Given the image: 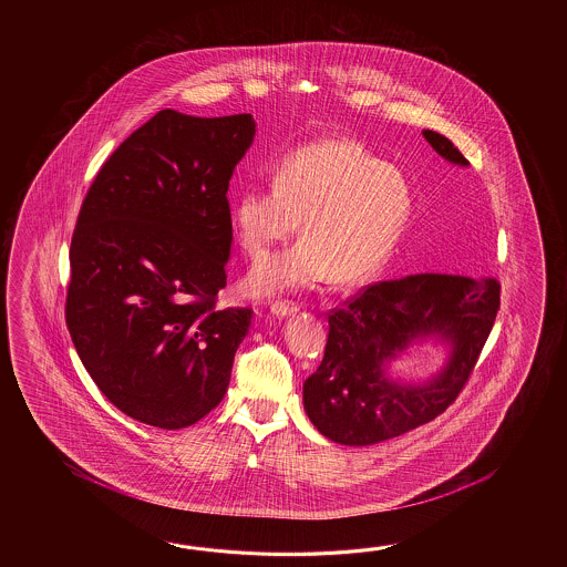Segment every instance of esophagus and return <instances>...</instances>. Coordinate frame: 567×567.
<instances>
[{"label": "esophagus", "instance_id": "34e87169", "mask_svg": "<svg viewBox=\"0 0 567 567\" xmlns=\"http://www.w3.org/2000/svg\"><path fill=\"white\" fill-rule=\"evenodd\" d=\"M298 310H300V306L293 303V301H274L271 303V313L276 318H288V316H293Z\"/></svg>", "mask_w": 567, "mask_h": 567}]
</instances>
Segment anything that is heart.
<instances>
[{
  "mask_svg": "<svg viewBox=\"0 0 567 567\" xmlns=\"http://www.w3.org/2000/svg\"><path fill=\"white\" fill-rule=\"evenodd\" d=\"M410 182L354 140H316L286 152L274 181L251 186L233 206L243 249L261 259L288 241L301 223L300 241L255 267V296L313 288L328 279L361 284L395 251L411 217Z\"/></svg>",
  "mask_w": 567,
  "mask_h": 567,
  "instance_id": "heart-1",
  "label": "heart"
}]
</instances>
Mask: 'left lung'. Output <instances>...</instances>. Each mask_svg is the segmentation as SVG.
<instances>
[{"mask_svg":"<svg viewBox=\"0 0 567 567\" xmlns=\"http://www.w3.org/2000/svg\"><path fill=\"white\" fill-rule=\"evenodd\" d=\"M422 133L446 162L468 166L446 135ZM498 306L494 278L411 274L362 289L328 316L324 359L303 383L310 422L342 446H371L432 422L466 385ZM427 339L447 347L443 369L427 380H393L388 364Z\"/></svg>","mask_w":567,"mask_h":567,"instance_id":"left-lung-1","label":"left lung"}]
</instances>
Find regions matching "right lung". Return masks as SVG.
<instances>
[{
  "label": "right lung",
  "mask_w": 567,
  "mask_h": 567,
  "mask_svg": "<svg viewBox=\"0 0 567 567\" xmlns=\"http://www.w3.org/2000/svg\"><path fill=\"white\" fill-rule=\"evenodd\" d=\"M251 113L164 109L111 154L71 243L66 326L86 373L135 422L181 430L225 398L254 310H218L233 223L229 181Z\"/></svg>",
  "instance_id": "obj_1"
}]
</instances>
